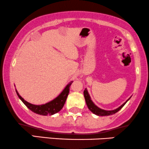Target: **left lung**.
<instances>
[{"mask_svg": "<svg viewBox=\"0 0 149 149\" xmlns=\"http://www.w3.org/2000/svg\"><path fill=\"white\" fill-rule=\"evenodd\" d=\"M84 96H85L86 104H87L89 110H90L91 112H92L93 113L96 114V115H98V116H109V115H112V114H115L116 112H117L118 111H119L123 106H124L125 104H126L127 103V101L129 100V99L127 100V101L125 102L124 103L122 104V105H121L120 107H118V108L115 109V110H102V109H101V108H99V107L96 106V105H95L94 103H93L92 100H91V98H90V96H89V94L88 92H87V89H85V91H84Z\"/></svg>", "mask_w": 149, "mask_h": 149, "instance_id": "left-lung-1", "label": "left lung"}]
</instances>
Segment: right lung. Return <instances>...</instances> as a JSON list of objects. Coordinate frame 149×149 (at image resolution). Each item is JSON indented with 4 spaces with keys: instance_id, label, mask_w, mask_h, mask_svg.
Listing matches in <instances>:
<instances>
[{
    "instance_id": "obj_1",
    "label": "right lung",
    "mask_w": 149,
    "mask_h": 149,
    "mask_svg": "<svg viewBox=\"0 0 149 149\" xmlns=\"http://www.w3.org/2000/svg\"><path fill=\"white\" fill-rule=\"evenodd\" d=\"M72 82L73 81L70 82L67 85V87L64 89V90L61 92V94L57 97L55 98V99H53V101L48 102V103L46 104H44V105H37L28 103V102L25 101L21 97L17 90H16V92H17V94L18 96H19V98L22 101L23 103L26 105L28 108H29L33 112L44 116L53 115V114L60 112L62 110V107H63L64 103L66 102V100H67L68 95H69V87L71 84H72Z\"/></svg>"
}]
</instances>
